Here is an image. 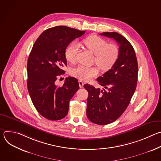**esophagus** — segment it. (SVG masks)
I'll return each mask as SVG.
<instances>
[{
  "label": "esophagus",
  "instance_id": "34e87169",
  "mask_svg": "<svg viewBox=\"0 0 161 161\" xmlns=\"http://www.w3.org/2000/svg\"><path fill=\"white\" fill-rule=\"evenodd\" d=\"M78 83H79V86H80V88H83V85H84V83H83L81 80H80V81H78Z\"/></svg>",
  "mask_w": 161,
  "mask_h": 161
}]
</instances>
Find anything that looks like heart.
<instances>
[{
  "label": "heart",
  "instance_id": "obj_1",
  "mask_svg": "<svg viewBox=\"0 0 161 161\" xmlns=\"http://www.w3.org/2000/svg\"><path fill=\"white\" fill-rule=\"evenodd\" d=\"M83 43L87 49L96 55L95 62L103 71L109 70L118 60L119 48L115 44H108L105 39L96 35L87 37L83 41ZM78 50V43L76 42L71 43L65 51L66 60L71 63H74L76 60ZM98 73L99 71L97 67H88L82 65L73 69L71 72L72 76L83 81L90 80L97 76Z\"/></svg>",
  "mask_w": 161,
  "mask_h": 161
}]
</instances>
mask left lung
<instances>
[{
    "instance_id": "1",
    "label": "left lung",
    "mask_w": 161,
    "mask_h": 161,
    "mask_svg": "<svg viewBox=\"0 0 161 161\" xmlns=\"http://www.w3.org/2000/svg\"><path fill=\"white\" fill-rule=\"evenodd\" d=\"M100 35L113 38L119 45V57L106 73L97 78L103 90L85 84L88 91L86 116L98 125H106L117 120L125 111L134 93L138 75V65L131 44L117 32H103Z\"/></svg>"
}]
</instances>
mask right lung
<instances>
[{
  "label": "right lung",
  "mask_w": 161,
  "mask_h": 161,
  "mask_svg": "<svg viewBox=\"0 0 161 161\" xmlns=\"http://www.w3.org/2000/svg\"><path fill=\"white\" fill-rule=\"evenodd\" d=\"M85 31L65 26H57L44 31L36 41L27 62V88L34 106L42 117L50 120L64 118L69 103L76 91V78L68 77L62 86L55 82L57 76L64 74L67 65L65 51L67 46Z\"/></svg>",
  "instance_id": "1"
}]
</instances>
